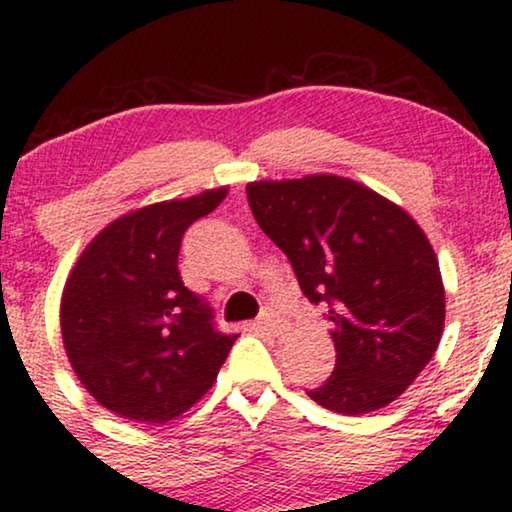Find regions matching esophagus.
<instances>
[{
	"mask_svg": "<svg viewBox=\"0 0 512 512\" xmlns=\"http://www.w3.org/2000/svg\"><path fill=\"white\" fill-rule=\"evenodd\" d=\"M255 327L260 332L272 334V337H281V334H284V330H286L284 320H279V317H274V315H262L260 320L255 322Z\"/></svg>",
	"mask_w": 512,
	"mask_h": 512,
	"instance_id": "obj_1",
	"label": "esophagus"
}]
</instances>
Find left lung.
Masks as SVG:
<instances>
[{
    "mask_svg": "<svg viewBox=\"0 0 512 512\" xmlns=\"http://www.w3.org/2000/svg\"><path fill=\"white\" fill-rule=\"evenodd\" d=\"M245 192L301 291L330 308L337 363L308 397L344 416L395 402L436 354L445 325L443 276L419 223L342 175L257 180Z\"/></svg>",
    "mask_w": 512,
    "mask_h": 512,
    "instance_id": "left-lung-1",
    "label": "left lung"
}]
</instances>
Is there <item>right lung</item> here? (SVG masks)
Wrapping results in <instances>:
<instances>
[{
  "label": "right lung",
  "instance_id": "obj_1",
  "mask_svg": "<svg viewBox=\"0 0 512 512\" xmlns=\"http://www.w3.org/2000/svg\"><path fill=\"white\" fill-rule=\"evenodd\" d=\"M214 187L110 221L67 276L62 342L88 395L122 419L166 424L207 395L238 334L182 284L180 240L226 199Z\"/></svg>",
  "mask_w": 512,
  "mask_h": 512
}]
</instances>
